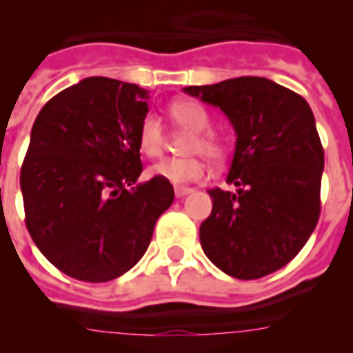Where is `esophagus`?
<instances>
[{
	"label": "esophagus",
	"instance_id": "34e87169",
	"mask_svg": "<svg viewBox=\"0 0 353 353\" xmlns=\"http://www.w3.org/2000/svg\"><path fill=\"white\" fill-rule=\"evenodd\" d=\"M191 192H192L191 187H183V185L174 187V194H176V198H183V196L191 194Z\"/></svg>",
	"mask_w": 353,
	"mask_h": 353
}]
</instances>
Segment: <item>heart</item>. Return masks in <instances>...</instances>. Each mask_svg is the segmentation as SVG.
<instances>
[{
	"mask_svg": "<svg viewBox=\"0 0 353 353\" xmlns=\"http://www.w3.org/2000/svg\"><path fill=\"white\" fill-rule=\"evenodd\" d=\"M170 117L179 129L192 132L185 145V154H201L217 162L224 155V141L212 132L210 114L196 101H176L170 105ZM138 145L146 157H159L166 146V130L161 118L146 114L139 123ZM205 162L199 157H170L150 168V174L171 183L198 182L205 176Z\"/></svg>",
	"mask_w": 353,
	"mask_h": 353,
	"instance_id": "b5f03b06",
	"label": "heart"
}]
</instances>
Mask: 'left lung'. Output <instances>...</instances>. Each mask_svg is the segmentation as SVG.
Segmentation results:
<instances>
[{
    "label": "left lung",
    "instance_id": "left-lung-1",
    "mask_svg": "<svg viewBox=\"0 0 353 353\" xmlns=\"http://www.w3.org/2000/svg\"><path fill=\"white\" fill-rule=\"evenodd\" d=\"M230 118L236 134L228 183L210 189L199 226L208 260L236 279H260L297 256L320 217L323 148L310 104L265 77L187 86Z\"/></svg>",
    "mask_w": 353,
    "mask_h": 353
}]
</instances>
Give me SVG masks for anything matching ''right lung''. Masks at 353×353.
<instances>
[{"mask_svg": "<svg viewBox=\"0 0 353 353\" xmlns=\"http://www.w3.org/2000/svg\"><path fill=\"white\" fill-rule=\"evenodd\" d=\"M148 92L86 77L40 109L21 168L26 228L56 269L86 283L117 279L141 260L173 185L143 171L138 129Z\"/></svg>", "mask_w": 353, "mask_h": 353, "instance_id": "1", "label": "right lung"}]
</instances>
